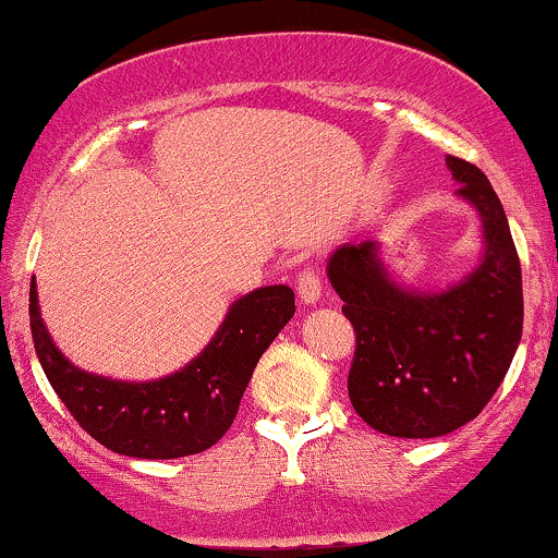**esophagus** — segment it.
Here are the masks:
<instances>
[{
	"instance_id": "obj_1",
	"label": "esophagus",
	"mask_w": 558,
	"mask_h": 558,
	"mask_svg": "<svg viewBox=\"0 0 558 558\" xmlns=\"http://www.w3.org/2000/svg\"><path fill=\"white\" fill-rule=\"evenodd\" d=\"M296 293L304 304H317L322 296V283H319V275L314 270H301L299 280H296Z\"/></svg>"
}]
</instances>
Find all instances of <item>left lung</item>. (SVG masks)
<instances>
[{
  "label": "left lung",
  "instance_id": "1",
  "mask_svg": "<svg viewBox=\"0 0 558 558\" xmlns=\"http://www.w3.org/2000/svg\"><path fill=\"white\" fill-rule=\"evenodd\" d=\"M454 192L478 213L481 262L441 291L400 286L379 241L338 246L327 278L355 330L348 395L368 426L400 439L445 436L494 398L522 338V270L505 207L468 160L447 156Z\"/></svg>",
  "mask_w": 558,
  "mask_h": 558
}]
</instances>
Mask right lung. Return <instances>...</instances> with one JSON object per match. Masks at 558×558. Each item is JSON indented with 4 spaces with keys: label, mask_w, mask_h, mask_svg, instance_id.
I'll return each instance as SVG.
<instances>
[{
    "label": "right lung",
    "mask_w": 558,
    "mask_h": 558,
    "mask_svg": "<svg viewBox=\"0 0 558 558\" xmlns=\"http://www.w3.org/2000/svg\"><path fill=\"white\" fill-rule=\"evenodd\" d=\"M296 312L288 286H265L228 306L197 359L169 377L122 381L83 372L53 345L31 280V332L46 379L72 418L111 452L173 460L205 452L231 428L267 345Z\"/></svg>",
    "instance_id": "add662e5"
}]
</instances>
